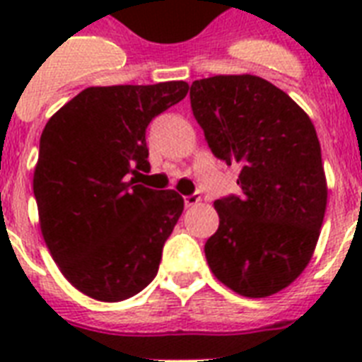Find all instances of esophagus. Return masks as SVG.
<instances>
[{"label":"esophagus","mask_w":362,"mask_h":362,"mask_svg":"<svg viewBox=\"0 0 362 362\" xmlns=\"http://www.w3.org/2000/svg\"><path fill=\"white\" fill-rule=\"evenodd\" d=\"M199 201H201V195H199V193H192V195H186V197H184L186 206H195V204H199Z\"/></svg>","instance_id":"esophagus-1"}]
</instances>
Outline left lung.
<instances>
[{
  "label": "left lung",
  "instance_id": "8db88e82",
  "mask_svg": "<svg viewBox=\"0 0 362 362\" xmlns=\"http://www.w3.org/2000/svg\"><path fill=\"white\" fill-rule=\"evenodd\" d=\"M189 99L212 153L240 165V193L214 203L220 227L204 244L210 270L238 295H274L306 269L325 218L314 124L261 76L201 78Z\"/></svg>",
  "mask_w": 362,
  "mask_h": 362
}]
</instances>
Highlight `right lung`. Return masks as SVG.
Listing matches in <instances>:
<instances>
[{"label":"right lung","instance_id":"right-lung-1","mask_svg":"<svg viewBox=\"0 0 362 362\" xmlns=\"http://www.w3.org/2000/svg\"><path fill=\"white\" fill-rule=\"evenodd\" d=\"M187 90L184 81L86 88L42 129L33 173L42 238L62 274L88 297L125 300L158 274L184 199L129 175L150 170L148 124Z\"/></svg>","mask_w":362,"mask_h":362}]
</instances>
